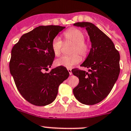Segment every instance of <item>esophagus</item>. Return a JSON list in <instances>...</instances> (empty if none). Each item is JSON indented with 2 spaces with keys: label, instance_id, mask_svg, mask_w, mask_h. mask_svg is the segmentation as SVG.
I'll return each instance as SVG.
<instances>
[{
  "label": "esophagus",
  "instance_id": "1",
  "mask_svg": "<svg viewBox=\"0 0 131 131\" xmlns=\"http://www.w3.org/2000/svg\"><path fill=\"white\" fill-rule=\"evenodd\" d=\"M68 72H69V74H70V75H71V74H72V71H71V69H68Z\"/></svg>",
  "mask_w": 131,
  "mask_h": 131
}]
</instances>
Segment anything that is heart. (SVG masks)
<instances>
[{
    "label": "heart",
    "mask_w": 131,
    "mask_h": 131,
    "mask_svg": "<svg viewBox=\"0 0 131 131\" xmlns=\"http://www.w3.org/2000/svg\"><path fill=\"white\" fill-rule=\"evenodd\" d=\"M65 38L74 43L70 55L63 56L55 60V65L57 66H63L67 68H71L80 61V57L85 58L88 57L90 51V46L88 42H85V35L82 31L77 29H70L63 33ZM62 42L60 38L56 37L53 38L51 42V49L55 56L58 57L60 54Z\"/></svg>",
    "instance_id": "obj_1"
}]
</instances>
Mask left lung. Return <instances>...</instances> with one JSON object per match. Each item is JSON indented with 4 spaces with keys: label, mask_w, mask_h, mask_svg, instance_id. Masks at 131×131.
<instances>
[{
    "label": "left lung",
    "mask_w": 131,
    "mask_h": 131,
    "mask_svg": "<svg viewBox=\"0 0 131 131\" xmlns=\"http://www.w3.org/2000/svg\"><path fill=\"white\" fill-rule=\"evenodd\" d=\"M73 25L85 27L91 42L89 54L81 64L89 68L90 73L78 69L72 70L79 78L73 94L82 104L94 105L107 96L118 80L120 71L119 52L113 41L93 24L83 22Z\"/></svg>",
    "instance_id": "obj_1"
}]
</instances>
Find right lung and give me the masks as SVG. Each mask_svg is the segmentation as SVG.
<instances>
[{"label": "right lung", "instance_id": "add662e5", "mask_svg": "<svg viewBox=\"0 0 131 131\" xmlns=\"http://www.w3.org/2000/svg\"><path fill=\"white\" fill-rule=\"evenodd\" d=\"M65 27L40 26L23 35L12 48L10 73L21 95L31 104L44 106L51 104L60 84L69 75L67 69L57 67L49 73L55 55L52 40Z\"/></svg>", "mask_w": 131, "mask_h": 131}]
</instances>
